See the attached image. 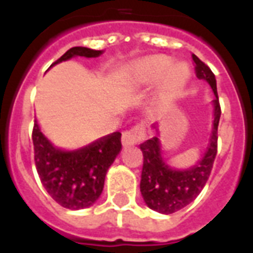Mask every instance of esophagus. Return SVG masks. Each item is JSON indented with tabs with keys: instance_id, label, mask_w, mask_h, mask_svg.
Listing matches in <instances>:
<instances>
[{
	"instance_id": "obj_1",
	"label": "esophagus",
	"mask_w": 253,
	"mask_h": 253,
	"mask_svg": "<svg viewBox=\"0 0 253 253\" xmlns=\"http://www.w3.org/2000/svg\"><path fill=\"white\" fill-rule=\"evenodd\" d=\"M144 138V128L142 126H136L130 131H125L122 135L123 147H132L138 144Z\"/></svg>"
}]
</instances>
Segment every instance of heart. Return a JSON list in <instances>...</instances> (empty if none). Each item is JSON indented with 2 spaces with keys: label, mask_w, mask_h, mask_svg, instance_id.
<instances>
[{
  "label": "heart",
  "mask_w": 253,
  "mask_h": 253,
  "mask_svg": "<svg viewBox=\"0 0 253 253\" xmlns=\"http://www.w3.org/2000/svg\"><path fill=\"white\" fill-rule=\"evenodd\" d=\"M131 76L138 86H150L156 83L155 101L159 105H168L184 90L190 71L185 63H172V59L166 55H151L135 61Z\"/></svg>",
  "instance_id": "b5f03b06"
}]
</instances>
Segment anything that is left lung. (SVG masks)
Returning <instances> with one entry per match:
<instances>
[{"label":"left lung","mask_w":253,"mask_h":253,"mask_svg":"<svg viewBox=\"0 0 253 253\" xmlns=\"http://www.w3.org/2000/svg\"><path fill=\"white\" fill-rule=\"evenodd\" d=\"M196 63V73L200 80H205L210 86L215 98L212 99V123L208 147L202 158L186 169L172 168L162 156V143L159 139V123L152 128L156 135L140 144L143 152V169L140 178V193L146 205L162 214H173L196 200L208 182L212 164L216 156L218 125L220 118V106L216 80L211 69L193 55Z\"/></svg>","instance_id":"1"}]
</instances>
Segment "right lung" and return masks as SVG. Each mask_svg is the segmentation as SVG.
Here are the masks:
<instances>
[{"label": "right lung", "instance_id": "add662e5", "mask_svg": "<svg viewBox=\"0 0 253 253\" xmlns=\"http://www.w3.org/2000/svg\"><path fill=\"white\" fill-rule=\"evenodd\" d=\"M102 53L103 51L86 47H73L52 65L72 57H98ZM121 135L115 131L77 150H61L42 132L35 121L33 130L35 166L47 193L69 210L91 206L102 193L107 169L122 150Z\"/></svg>", "mask_w": 253, "mask_h": 253}]
</instances>
